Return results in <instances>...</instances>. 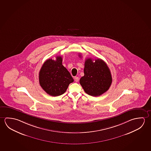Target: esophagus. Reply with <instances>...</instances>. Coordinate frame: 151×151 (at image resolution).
Listing matches in <instances>:
<instances>
[{
  "mask_svg": "<svg viewBox=\"0 0 151 151\" xmlns=\"http://www.w3.org/2000/svg\"><path fill=\"white\" fill-rule=\"evenodd\" d=\"M74 80L76 82H78V81H79V78H78V77H75Z\"/></svg>",
  "mask_w": 151,
  "mask_h": 151,
  "instance_id": "34e87169",
  "label": "esophagus"
}]
</instances>
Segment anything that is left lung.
Segmentation results:
<instances>
[{"mask_svg": "<svg viewBox=\"0 0 151 151\" xmlns=\"http://www.w3.org/2000/svg\"><path fill=\"white\" fill-rule=\"evenodd\" d=\"M81 57V55H79ZM87 58L85 61L84 76L79 83L84 91L92 96H99L107 91L111 85L112 77L106 63L101 59Z\"/></svg>", "mask_w": 151, "mask_h": 151, "instance_id": "obj_1", "label": "left lung"}]
</instances>
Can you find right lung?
Instances as JSON below:
<instances>
[{"label": "right lung", "instance_id": "right-lung-1", "mask_svg": "<svg viewBox=\"0 0 151 151\" xmlns=\"http://www.w3.org/2000/svg\"><path fill=\"white\" fill-rule=\"evenodd\" d=\"M62 57L56 60H47L42 65L39 73V81L42 89L52 96L64 94L69 84L74 82L69 72L62 65Z\"/></svg>", "mask_w": 151, "mask_h": 151}]
</instances>
